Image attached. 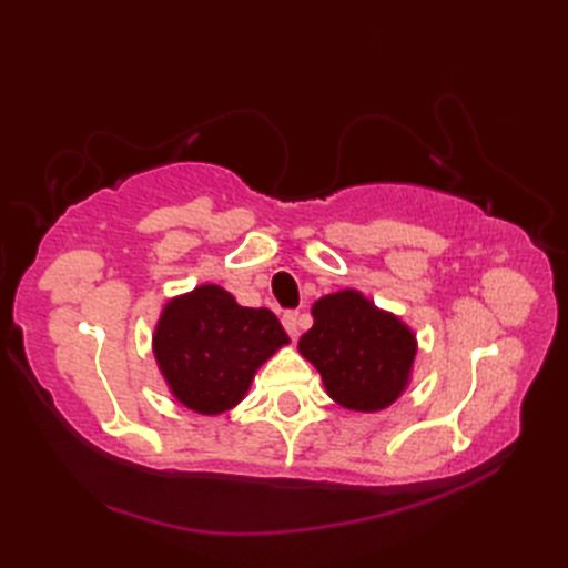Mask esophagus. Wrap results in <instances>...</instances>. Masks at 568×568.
Here are the masks:
<instances>
[{"instance_id":"obj_1","label":"esophagus","mask_w":568,"mask_h":568,"mask_svg":"<svg viewBox=\"0 0 568 568\" xmlns=\"http://www.w3.org/2000/svg\"><path fill=\"white\" fill-rule=\"evenodd\" d=\"M283 327H285V332L293 336V339H297V334H300V315L295 310H287L285 315H283Z\"/></svg>"}]
</instances>
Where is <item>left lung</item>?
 I'll return each instance as SVG.
<instances>
[{
	"mask_svg": "<svg viewBox=\"0 0 568 568\" xmlns=\"http://www.w3.org/2000/svg\"><path fill=\"white\" fill-rule=\"evenodd\" d=\"M312 317L315 324L297 348L315 364L334 400L358 413L395 403L413 368L415 334L356 291L317 300Z\"/></svg>",
	"mask_w": 568,
	"mask_h": 568,
	"instance_id": "8db88e82",
	"label": "left lung"
}]
</instances>
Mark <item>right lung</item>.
<instances>
[{
	"instance_id": "right-lung-1",
	"label": "right lung",
	"mask_w": 568,
	"mask_h": 568,
	"mask_svg": "<svg viewBox=\"0 0 568 568\" xmlns=\"http://www.w3.org/2000/svg\"><path fill=\"white\" fill-rule=\"evenodd\" d=\"M265 307H241L220 285H200L165 305L153 354L173 395L202 415L234 407L253 373L287 344Z\"/></svg>"
}]
</instances>
